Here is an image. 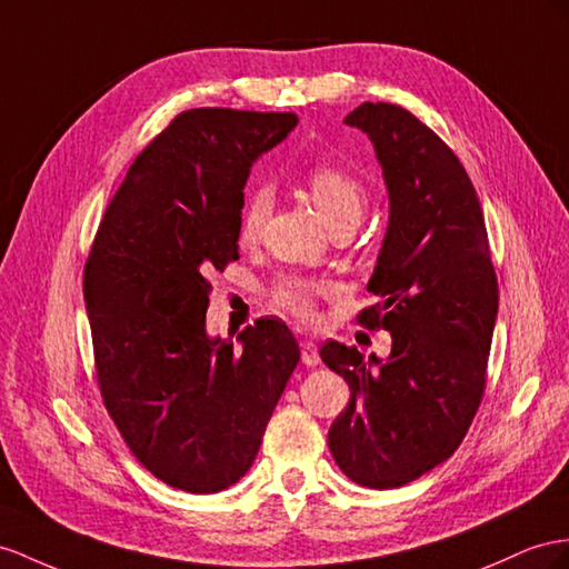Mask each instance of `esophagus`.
<instances>
[{
	"label": "esophagus",
	"mask_w": 569,
	"mask_h": 569,
	"mask_svg": "<svg viewBox=\"0 0 569 569\" xmlns=\"http://www.w3.org/2000/svg\"><path fill=\"white\" fill-rule=\"evenodd\" d=\"M300 358H302V362L308 368H315V366H319V351H317V343H312V341H300Z\"/></svg>",
	"instance_id": "1"
}]
</instances>
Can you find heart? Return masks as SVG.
<instances>
[{
    "label": "heart",
    "instance_id": "1",
    "mask_svg": "<svg viewBox=\"0 0 569 569\" xmlns=\"http://www.w3.org/2000/svg\"><path fill=\"white\" fill-rule=\"evenodd\" d=\"M305 184H308V194L315 203L319 216L331 228L343 221H356L366 207V187L356 178V174L339 166L322 160L305 174ZM271 213V192L269 187L257 184L244 197L242 211H240V238L244 242H254L261 236L267 218ZM327 283L300 279V276H286V279L276 281L271 296L273 302L288 315L298 319H312L315 317V298L325 293Z\"/></svg>",
    "mask_w": 569,
    "mask_h": 569
}]
</instances>
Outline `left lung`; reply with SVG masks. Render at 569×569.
<instances>
[{
    "instance_id": "left-lung-1",
    "label": "left lung",
    "mask_w": 569,
    "mask_h": 569,
    "mask_svg": "<svg viewBox=\"0 0 569 569\" xmlns=\"http://www.w3.org/2000/svg\"><path fill=\"white\" fill-rule=\"evenodd\" d=\"M343 122L370 137L389 192L368 283L380 302L358 322L389 331L391 353L366 360L356 346H322L325 366L351 389L327 440L353 483L389 490L449 459L469 430L486 391L498 276L476 189L430 127L391 103H362Z\"/></svg>"
}]
</instances>
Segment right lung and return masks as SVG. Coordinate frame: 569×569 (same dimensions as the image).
Masks as SVG:
<instances>
[{
    "label": "right lung",
    "mask_w": 569,
    "mask_h": 569,
    "mask_svg": "<svg viewBox=\"0 0 569 569\" xmlns=\"http://www.w3.org/2000/svg\"><path fill=\"white\" fill-rule=\"evenodd\" d=\"M293 112L184 110L137 156L83 269L100 397L163 483L218 492L250 469L300 348L279 319L207 333L209 273L238 254L242 187Z\"/></svg>",
    "instance_id": "add662e5"
}]
</instances>
